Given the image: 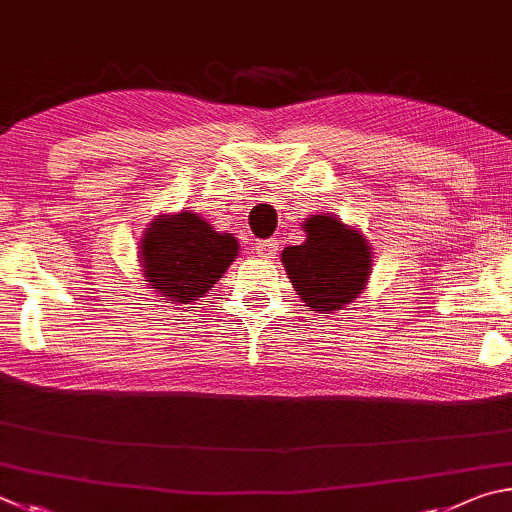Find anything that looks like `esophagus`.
<instances>
[{
    "instance_id": "obj_1",
    "label": "esophagus",
    "mask_w": 512,
    "mask_h": 512,
    "mask_svg": "<svg viewBox=\"0 0 512 512\" xmlns=\"http://www.w3.org/2000/svg\"><path fill=\"white\" fill-rule=\"evenodd\" d=\"M276 251H279V242L276 240H258L256 242V254L261 258H276Z\"/></svg>"
}]
</instances>
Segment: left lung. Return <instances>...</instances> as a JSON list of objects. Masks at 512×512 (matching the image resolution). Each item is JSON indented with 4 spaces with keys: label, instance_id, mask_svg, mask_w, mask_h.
Segmentation results:
<instances>
[{
    "label": "left lung",
    "instance_id": "1",
    "mask_svg": "<svg viewBox=\"0 0 512 512\" xmlns=\"http://www.w3.org/2000/svg\"><path fill=\"white\" fill-rule=\"evenodd\" d=\"M303 231L306 240L281 254L292 288L312 310L324 315L342 310L369 283L371 247L360 231L328 213L312 215Z\"/></svg>",
    "mask_w": 512,
    "mask_h": 512
}]
</instances>
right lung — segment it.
Wrapping results in <instances>:
<instances>
[{"label":"right lung","mask_w":512,"mask_h":512,"mask_svg":"<svg viewBox=\"0 0 512 512\" xmlns=\"http://www.w3.org/2000/svg\"><path fill=\"white\" fill-rule=\"evenodd\" d=\"M238 256V240L197 213L159 215L143 233L139 263L152 292L168 303H193L222 279Z\"/></svg>","instance_id":"1"}]
</instances>
